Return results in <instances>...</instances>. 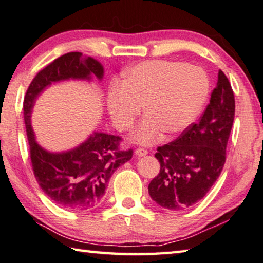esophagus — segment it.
Segmentation results:
<instances>
[{"mask_svg":"<svg viewBox=\"0 0 263 263\" xmlns=\"http://www.w3.org/2000/svg\"><path fill=\"white\" fill-rule=\"evenodd\" d=\"M135 153H136V155H137L138 157H141V156L147 155L148 152H147L146 149H144V148H138V149L135 151Z\"/></svg>","mask_w":263,"mask_h":263,"instance_id":"esophagus-1","label":"esophagus"}]
</instances>
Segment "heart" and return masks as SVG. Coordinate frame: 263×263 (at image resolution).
Wrapping results in <instances>:
<instances>
[{"mask_svg":"<svg viewBox=\"0 0 263 263\" xmlns=\"http://www.w3.org/2000/svg\"><path fill=\"white\" fill-rule=\"evenodd\" d=\"M209 93V79L195 65L173 61H146L122 74L107 97L114 125L128 130L142 111L147 115L132 133V139L151 145L162 133L176 136L186 130L201 111Z\"/></svg>","mask_w":263,"mask_h":263,"instance_id":"b5f03b06","label":"heart"}]
</instances>
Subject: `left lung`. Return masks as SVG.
I'll return each mask as SVG.
<instances>
[{
	"instance_id": "left-lung-1",
	"label": "left lung",
	"mask_w": 263,
	"mask_h": 263,
	"mask_svg": "<svg viewBox=\"0 0 263 263\" xmlns=\"http://www.w3.org/2000/svg\"><path fill=\"white\" fill-rule=\"evenodd\" d=\"M235 119V97L229 79L218 71L211 102L197 124L175 141L157 148L159 175L148 193L161 207L181 211L199 202L221 175Z\"/></svg>"
}]
</instances>
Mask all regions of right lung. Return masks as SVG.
Segmentation results:
<instances>
[{"label":"right lung","mask_w":263,"mask_h":263,"mask_svg":"<svg viewBox=\"0 0 263 263\" xmlns=\"http://www.w3.org/2000/svg\"><path fill=\"white\" fill-rule=\"evenodd\" d=\"M103 65L98 60L72 51L42 69L24 99V121L30 145L31 162L37 184L57 206L86 211L101 201L112 174L130 161L132 149L118 151L121 138L93 131L82 144L63 152H50L36 141L32 112L41 93L52 84L68 80L92 83L103 79Z\"/></svg>","instance_id":"1"}]
</instances>
